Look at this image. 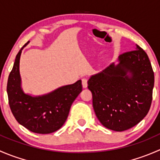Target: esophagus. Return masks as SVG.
<instances>
[{
  "label": "esophagus",
  "instance_id": "34e87169",
  "mask_svg": "<svg viewBox=\"0 0 160 160\" xmlns=\"http://www.w3.org/2000/svg\"><path fill=\"white\" fill-rule=\"evenodd\" d=\"M82 86L83 88H88V79L83 78L82 79Z\"/></svg>",
  "mask_w": 160,
  "mask_h": 160
}]
</instances>
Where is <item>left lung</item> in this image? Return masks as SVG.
Wrapping results in <instances>:
<instances>
[{
    "label": "left lung",
    "instance_id": "obj_1",
    "mask_svg": "<svg viewBox=\"0 0 160 160\" xmlns=\"http://www.w3.org/2000/svg\"><path fill=\"white\" fill-rule=\"evenodd\" d=\"M102 72L90 77L97 118L105 128L122 132L139 123L149 112L152 100L154 72L146 52L136 49L118 56Z\"/></svg>",
    "mask_w": 160,
    "mask_h": 160
}]
</instances>
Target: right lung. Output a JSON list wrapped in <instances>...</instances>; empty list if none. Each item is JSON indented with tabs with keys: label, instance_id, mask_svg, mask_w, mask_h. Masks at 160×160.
Here are the masks:
<instances>
[{
	"label": "right lung",
	"instance_id": "add662e5",
	"mask_svg": "<svg viewBox=\"0 0 160 160\" xmlns=\"http://www.w3.org/2000/svg\"><path fill=\"white\" fill-rule=\"evenodd\" d=\"M28 42L17 54L9 74L7 84L9 106L17 122L27 129L38 134L52 133L65 123L72 102L82 91L81 80L42 96L32 97L24 93L21 87L19 62L22 50Z\"/></svg>",
	"mask_w": 160,
	"mask_h": 160
}]
</instances>
